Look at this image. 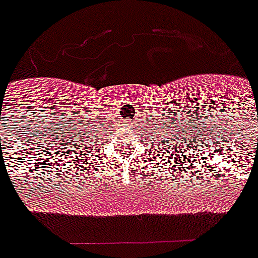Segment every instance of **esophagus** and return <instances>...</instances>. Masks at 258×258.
Returning a JSON list of instances; mask_svg holds the SVG:
<instances>
[{
    "label": "esophagus",
    "instance_id": "1",
    "mask_svg": "<svg viewBox=\"0 0 258 258\" xmlns=\"http://www.w3.org/2000/svg\"><path fill=\"white\" fill-rule=\"evenodd\" d=\"M125 124L131 125V124H133V120H130V119H127V120H125Z\"/></svg>",
    "mask_w": 258,
    "mask_h": 258
}]
</instances>
